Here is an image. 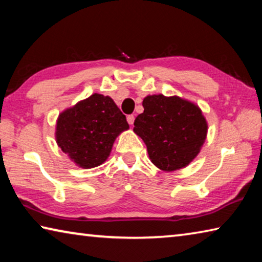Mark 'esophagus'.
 I'll return each mask as SVG.
<instances>
[{
    "mask_svg": "<svg viewBox=\"0 0 262 262\" xmlns=\"http://www.w3.org/2000/svg\"><path fill=\"white\" fill-rule=\"evenodd\" d=\"M134 120H135L134 115H128V117H127V121H128V123H129L130 126L133 125V123H134Z\"/></svg>",
    "mask_w": 262,
    "mask_h": 262,
    "instance_id": "1",
    "label": "esophagus"
}]
</instances>
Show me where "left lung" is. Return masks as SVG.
<instances>
[{
	"label": "left lung",
	"mask_w": 262,
	"mask_h": 262,
	"mask_svg": "<svg viewBox=\"0 0 262 262\" xmlns=\"http://www.w3.org/2000/svg\"><path fill=\"white\" fill-rule=\"evenodd\" d=\"M134 133L147 145L151 163L173 172L192 163L207 139L208 122L199 106L178 96L149 95L142 101Z\"/></svg>",
	"instance_id": "left-lung-1"
}]
</instances>
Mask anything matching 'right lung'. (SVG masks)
Returning a JSON list of instances; mask_svg holds the SVG:
<instances>
[{
  "label": "right lung",
  "mask_w": 262,
  "mask_h": 262,
  "mask_svg": "<svg viewBox=\"0 0 262 262\" xmlns=\"http://www.w3.org/2000/svg\"><path fill=\"white\" fill-rule=\"evenodd\" d=\"M128 129L126 117L114 100L94 94L59 114L55 140L77 166L92 168L106 162L115 139Z\"/></svg>",
  "instance_id": "add662e5"
}]
</instances>
